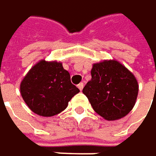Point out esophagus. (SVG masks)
<instances>
[{"instance_id":"obj_1","label":"esophagus","mask_w":156,"mask_h":156,"mask_svg":"<svg viewBox=\"0 0 156 156\" xmlns=\"http://www.w3.org/2000/svg\"><path fill=\"white\" fill-rule=\"evenodd\" d=\"M77 86H78V88L82 91V90H83V83H80Z\"/></svg>"}]
</instances>
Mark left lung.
I'll return each instance as SVG.
<instances>
[{
  "label": "left lung",
  "mask_w": 156,
  "mask_h": 156,
  "mask_svg": "<svg viewBox=\"0 0 156 156\" xmlns=\"http://www.w3.org/2000/svg\"><path fill=\"white\" fill-rule=\"evenodd\" d=\"M92 79L83 89L94 110L108 121L124 117L133 108L138 83L134 75L115 60L93 64Z\"/></svg>",
  "instance_id": "obj_1"
}]
</instances>
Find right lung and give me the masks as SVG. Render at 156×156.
<instances>
[{
	"label": "right lung",
	"mask_w": 156,
	"mask_h": 156,
	"mask_svg": "<svg viewBox=\"0 0 156 156\" xmlns=\"http://www.w3.org/2000/svg\"><path fill=\"white\" fill-rule=\"evenodd\" d=\"M21 94L28 107L36 115L50 117L62 112L69 101L80 92L71 83L68 71L62 62L41 60L24 76Z\"/></svg>",
	"instance_id": "obj_1"
}]
</instances>
